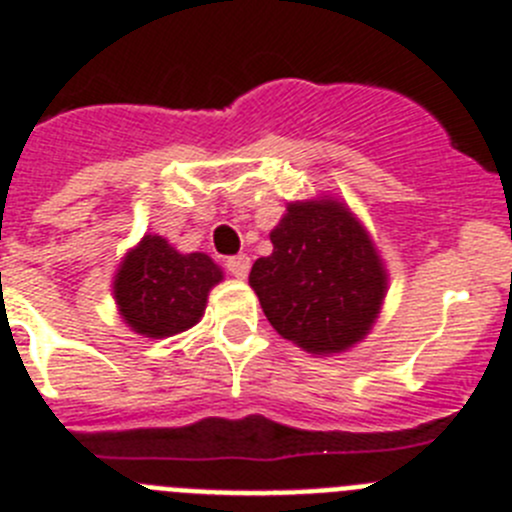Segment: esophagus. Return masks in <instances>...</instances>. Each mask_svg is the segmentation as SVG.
<instances>
[{
    "label": "esophagus",
    "mask_w": 512,
    "mask_h": 512,
    "mask_svg": "<svg viewBox=\"0 0 512 512\" xmlns=\"http://www.w3.org/2000/svg\"><path fill=\"white\" fill-rule=\"evenodd\" d=\"M248 269H251V259H248L246 253H238V256L225 259V271L236 276V279H246Z\"/></svg>",
    "instance_id": "obj_1"
}]
</instances>
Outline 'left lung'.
I'll use <instances>...</instances> for the list:
<instances>
[{
	"mask_svg": "<svg viewBox=\"0 0 512 512\" xmlns=\"http://www.w3.org/2000/svg\"><path fill=\"white\" fill-rule=\"evenodd\" d=\"M253 264V292L276 332L309 353L363 340L386 294V271L363 225L335 200L292 203Z\"/></svg>",
	"mask_w": 512,
	"mask_h": 512,
	"instance_id": "1",
	"label": "left lung"
}]
</instances>
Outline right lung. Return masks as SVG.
<instances>
[{
	"label": "right lung",
	"mask_w": 512,
	"mask_h": 512,
	"mask_svg": "<svg viewBox=\"0 0 512 512\" xmlns=\"http://www.w3.org/2000/svg\"><path fill=\"white\" fill-rule=\"evenodd\" d=\"M223 271L205 253H180L162 236H144L114 281L116 304L139 335L170 337L203 317L210 287Z\"/></svg>",
	"instance_id": "add662e5"
}]
</instances>
